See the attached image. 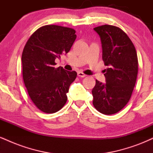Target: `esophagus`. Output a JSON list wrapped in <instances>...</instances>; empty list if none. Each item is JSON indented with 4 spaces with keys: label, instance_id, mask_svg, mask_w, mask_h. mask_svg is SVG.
Masks as SVG:
<instances>
[{
    "label": "esophagus",
    "instance_id": "esophagus-1",
    "mask_svg": "<svg viewBox=\"0 0 153 153\" xmlns=\"http://www.w3.org/2000/svg\"><path fill=\"white\" fill-rule=\"evenodd\" d=\"M78 75L79 77H80V78H84V77L86 76V75L84 74V73H82V72H81V71L78 72Z\"/></svg>",
    "mask_w": 153,
    "mask_h": 153
}]
</instances>
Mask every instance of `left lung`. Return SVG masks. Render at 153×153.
I'll return each mask as SVG.
<instances>
[{
    "label": "left lung",
    "instance_id": "8db88e82",
    "mask_svg": "<svg viewBox=\"0 0 153 153\" xmlns=\"http://www.w3.org/2000/svg\"><path fill=\"white\" fill-rule=\"evenodd\" d=\"M102 44L106 83L96 80L93 104L100 113L114 114L130 99L138 73V59L132 42L122 29L112 25L94 28Z\"/></svg>",
    "mask_w": 153,
    "mask_h": 153
}]
</instances>
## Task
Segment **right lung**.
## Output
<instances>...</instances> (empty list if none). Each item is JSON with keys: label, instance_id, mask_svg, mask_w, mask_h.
Segmentation results:
<instances>
[{"label": "right lung", "instance_id": "obj_1", "mask_svg": "<svg viewBox=\"0 0 153 153\" xmlns=\"http://www.w3.org/2000/svg\"><path fill=\"white\" fill-rule=\"evenodd\" d=\"M75 30L57 25L39 28L26 42L22 52L24 85L32 102L47 114L58 111L67 102V93L75 80V71L55 68V60L71 50Z\"/></svg>", "mask_w": 153, "mask_h": 153}]
</instances>
